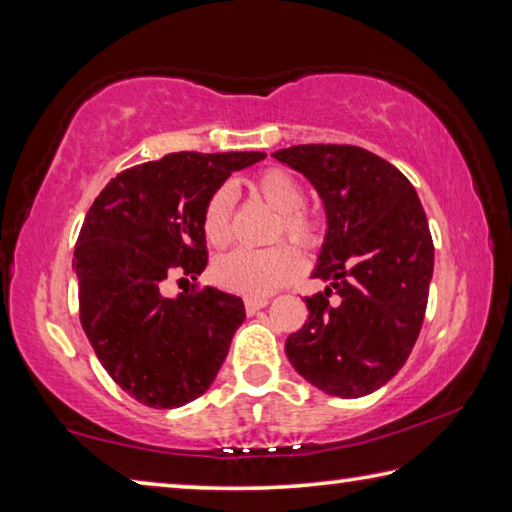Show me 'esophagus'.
<instances>
[{
    "mask_svg": "<svg viewBox=\"0 0 512 512\" xmlns=\"http://www.w3.org/2000/svg\"><path fill=\"white\" fill-rule=\"evenodd\" d=\"M268 302H271V298H266V296H248L246 300H244V305H246V311L248 314H255V311H259V309H264Z\"/></svg>",
    "mask_w": 512,
    "mask_h": 512,
    "instance_id": "esophagus-1",
    "label": "esophagus"
}]
</instances>
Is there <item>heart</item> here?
Returning <instances> with one entry per match:
<instances>
[{"instance_id":"b5f03b06","label":"heart","mask_w":512,"mask_h":512,"mask_svg":"<svg viewBox=\"0 0 512 512\" xmlns=\"http://www.w3.org/2000/svg\"><path fill=\"white\" fill-rule=\"evenodd\" d=\"M250 194L277 212L273 241L287 237L302 248L320 244V225L305 205V189L284 169H264L248 180ZM203 235L207 244L225 248L232 239V192L228 187L214 189L203 207ZM302 257L293 246L277 244L266 250H232L214 262L212 275L223 289L244 296H266L284 287L300 273Z\"/></svg>"}]
</instances>
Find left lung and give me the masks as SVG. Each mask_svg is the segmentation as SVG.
Listing matches in <instances>:
<instances>
[{"mask_svg": "<svg viewBox=\"0 0 512 512\" xmlns=\"http://www.w3.org/2000/svg\"><path fill=\"white\" fill-rule=\"evenodd\" d=\"M300 171L327 214L309 318L287 339V357L309 384L336 397L370 395L397 375L418 341L433 241L409 178L350 144H300L273 153Z\"/></svg>", "mask_w": 512, "mask_h": 512, "instance_id": "8db88e82", "label": "left lung"}]
</instances>
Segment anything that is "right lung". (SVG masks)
<instances>
[{
	"instance_id": "obj_1",
	"label": "right lung",
	"mask_w": 512,
	"mask_h": 512,
	"mask_svg": "<svg viewBox=\"0 0 512 512\" xmlns=\"http://www.w3.org/2000/svg\"><path fill=\"white\" fill-rule=\"evenodd\" d=\"M266 153H169L117 173L85 214L72 268L83 332L119 388L151 409L201 397L244 323L214 287L167 296L207 266L203 207L232 171Z\"/></svg>"
}]
</instances>
